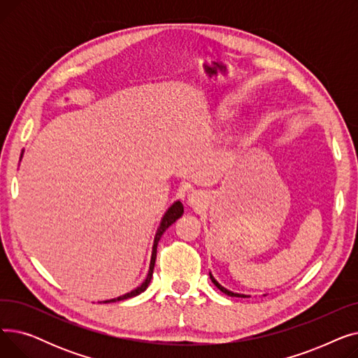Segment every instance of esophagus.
<instances>
[{"instance_id": "1", "label": "esophagus", "mask_w": 358, "mask_h": 358, "mask_svg": "<svg viewBox=\"0 0 358 358\" xmlns=\"http://www.w3.org/2000/svg\"><path fill=\"white\" fill-rule=\"evenodd\" d=\"M189 203H190V206H199L201 203V194L197 192H193L189 196Z\"/></svg>"}]
</instances>
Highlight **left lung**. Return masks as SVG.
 I'll use <instances>...</instances> for the list:
<instances>
[{"label": "left lung", "instance_id": "left-lung-1", "mask_svg": "<svg viewBox=\"0 0 358 358\" xmlns=\"http://www.w3.org/2000/svg\"><path fill=\"white\" fill-rule=\"evenodd\" d=\"M210 275V280L213 281V285L222 292V293H224V294H228V296H231V297H247L245 294H239V293H234V292H231V290H228V289H224L223 286H220L219 283H217V281L213 278V275L212 274H209Z\"/></svg>", "mask_w": 358, "mask_h": 358}]
</instances>
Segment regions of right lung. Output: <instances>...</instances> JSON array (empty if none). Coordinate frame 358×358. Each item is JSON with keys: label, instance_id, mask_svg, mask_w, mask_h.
Segmentation results:
<instances>
[{"label": "right lung", "instance_id": "add662e5", "mask_svg": "<svg viewBox=\"0 0 358 358\" xmlns=\"http://www.w3.org/2000/svg\"><path fill=\"white\" fill-rule=\"evenodd\" d=\"M182 212H184V208H182V204H181V201H176L171 208H169L166 212H165V215H164V217L161 219V223H159V228H158V231H157V234H155V239H154V247H152V257H150V264H149V271H148V275H146V278H145V281L143 283L139 286V287H136L135 290H131L130 293H126V294H123V296H120V297H116V299H111V300H106L104 303H110V302H119V300H124V299H129V297H135V296H138V294H141L142 292H145L146 290V287L149 286V283H150V278H152V273H154V267H155V259H157V247H158V242H159V239H161V236H162V234L171 227V224L182 215Z\"/></svg>", "mask_w": 358, "mask_h": 358}]
</instances>
